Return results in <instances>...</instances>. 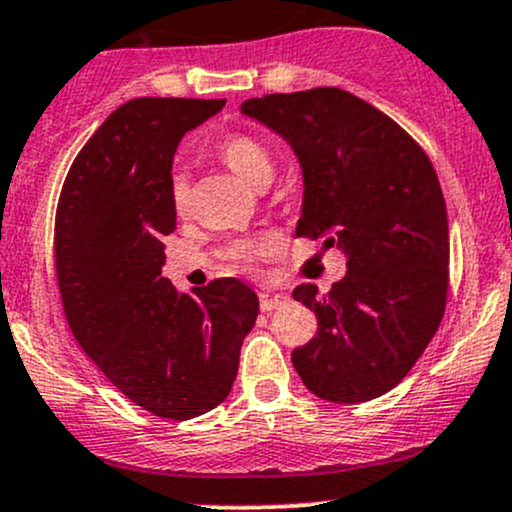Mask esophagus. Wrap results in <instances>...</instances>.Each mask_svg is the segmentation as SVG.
I'll list each match as a JSON object with an SVG mask.
<instances>
[{"label": "esophagus", "mask_w": 512, "mask_h": 512, "mask_svg": "<svg viewBox=\"0 0 512 512\" xmlns=\"http://www.w3.org/2000/svg\"><path fill=\"white\" fill-rule=\"evenodd\" d=\"M284 303H286V294H277V291H262L260 294V311L262 313L274 311V308L284 306Z\"/></svg>", "instance_id": "esophagus-1"}]
</instances>
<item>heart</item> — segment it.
Here are the masks:
<instances>
[{"label": "heart", "instance_id": "b5f03b06", "mask_svg": "<svg viewBox=\"0 0 512 512\" xmlns=\"http://www.w3.org/2000/svg\"><path fill=\"white\" fill-rule=\"evenodd\" d=\"M221 157L223 162L238 174L243 182L250 184L255 189H265L274 179V155L262 140L252 136H233L221 145ZM189 204V177L187 172H174L172 177V206L177 213L187 211ZM269 247H274L272 235H257V238L240 240L230 247V260L235 262V267H247L250 260L260 252H267Z\"/></svg>", "mask_w": 512, "mask_h": 512}]
</instances>
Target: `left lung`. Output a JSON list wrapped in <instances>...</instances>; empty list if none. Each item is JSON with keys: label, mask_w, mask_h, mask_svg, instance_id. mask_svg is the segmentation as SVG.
<instances>
[{"label": "left lung", "mask_w": 512, "mask_h": 512, "mask_svg": "<svg viewBox=\"0 0 512 512\" xmlns=\"http://www.w3.org/2000/svg\"><path fill=\"white\" fill-rule=\"evenodd\" d=\"M240 111L299 157L296 235L347 257L328 294L294 289L318 318L316 338L291 352L294 369L323 401H372L411 372L445 313L449 228L435 167L396 121L345 89L267 94Z\"/></svg>", "instance_id": "8db88e82"}]
</instances>
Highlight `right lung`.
<instances>
[{
  "instance_id": "obj_1",
  "label": "right lung",
  "mask_w": 512,
  "mask_h": 512,
  "mask_svg": "<svg viewBox=\"0 0 512 512\" xmlns=\"http://www.w3.org/2000/svg\"><path fill=\"white\" fill-rule=\"evenodd\" d=\"M226 99L140 97L97 128L67 172L55 213L65 318L87 357L157 418L226 401L260 301L238 279L179 294L162 240L177 226L172 157Z\"/></svg>"
}]
</instances>
